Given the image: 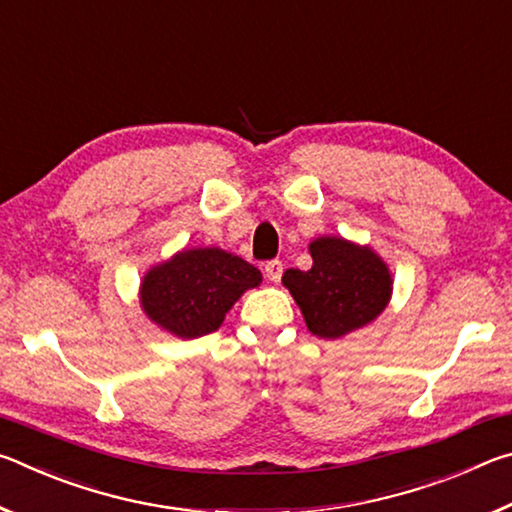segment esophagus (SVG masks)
I'll return each mask as SVG.
<instances>
[{
  "instance_id": "34e87169",
  "label": "esophagus",
  "mask_w": 512,
  "mask_h": 512,
  "mask_svg": "<svg viewBox=\"0 0 512 512\" xmlns=\"http://www.w3.org/2000/svg\"><path fill=\"white\" fill-rule=\"evenodd\" d=\"M282 271H284V264L280 262V259H271V262L264 264V273L271 282H280Z\"/></svg>"
}]
</instances>
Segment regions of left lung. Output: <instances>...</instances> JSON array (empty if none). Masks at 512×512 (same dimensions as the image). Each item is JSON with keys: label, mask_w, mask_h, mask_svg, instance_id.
I'll return each mask as SVG.
<instances>
[{"label": "left lung", "mask_w": 512, "mask_h": 512, "mask_svg": "<svg viewBox=\"0 0 512 512\" xmlns=\"http://www.w3.org/2000/svg\"><path fill=\"white\" fill-rule=\"evenodd\" d=\"M309 271L289 268L282 282L296 298L311 334L339 336L368 325L391 298V273L370 248L336 237H320L309 246Z\"/></svg>", "instance_id": "obj_1"}]
</instances>
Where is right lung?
<instances>
[{"label": "right lung", "mask_w": 512, "mask_h": 512, "mask_svg": "<svg viewBox=\"0 0 512 512\" xmlns=\"http://www.w3.org/2000/svg\"><path fill=\"white\" fill-rule=\"evenodd\" d=\"M262 282L253 264L219 248L183 250L151 268L142 284V307L151 320L180 339L212 334L241 293Z\"/></svg>", "instance_id": "add662e5"}]
</instances>
